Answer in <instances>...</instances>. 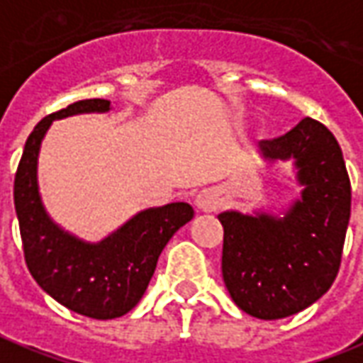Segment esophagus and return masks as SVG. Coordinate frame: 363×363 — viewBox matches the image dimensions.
Wrapping results in <instances>:
<instances>
[{
  "mask_svg": "<svg viewBox=\"0 0 363 363\" xmlns=\"http://www.w3.org/2000/svg\"><path fill=\"white\" fill-rule=\"evenodd\" d=\"M195 205L205 213H213V211L222 207V195L216 189H203V191L197 193Z\"/></svg>",
  "mask_w": 363,
  "mask_h": 363,
  "instance_id": "1",
  "label": "esophagus"
}]
</instances>
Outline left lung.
Segmentation results:
<instances>
[{"mask_svg":"<svg viewBox=\"0 0 363 363\" xmlns=\"http://www.w3.org/2000/svg\"><path fill=\"white\" fill-rule=\"evenodd\" d=\"M269 160H294L303 185L284 216L218 214L224 228L222 279L232 300L257 319L309 308L335 282L350 220L352 189L335 135L306 118L288 133L261 141Z\"/></svg>","mask_w":363,"mask_h":363,"instance_id":"1","label":"left lung"}]
</instances>
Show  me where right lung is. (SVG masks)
Returning a JSON list of instances; mask_svg holds the SVG:
<instances>
[{"label":"right lung","instance_id":"1","mask_svg":"<svg viewBox=\"0 0 363 363\" xmlns=\"http://www.w3.org/2000/svg\"><path fill=\"white\" fill-rule=\"evenodd\" d=\"M108 110L110 100L91 98L46 116L26 139L13 187L25 261L33 279L67 309L102 321L125 315L139 303L166 243L193 218L187 203L147 208L98 243L83 242L52 222L36 179L38 150L48 127L67 116Z\"/></svg>","mask_w":363,"mask_h":363}]
</instances>
